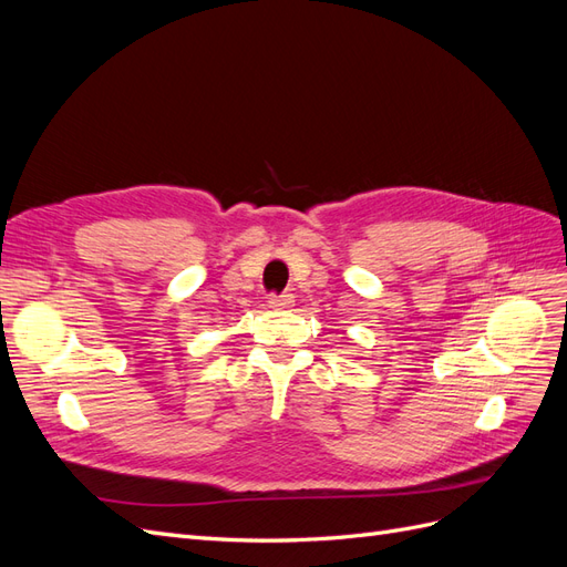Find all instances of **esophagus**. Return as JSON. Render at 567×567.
Returning <instances> with one entry per match:
<instances>
[{"mask_svg":"<svg viewBox=\"0 0 567 567\" xmlns=\"http://www.w3.org/2000/svg\"><path fill=\"white\" fill-rule=\"evenodd\" d=\"M269 307L271 310H290L296 302V296L293 293H281V296H269Z\"/></svg>","mask_w":567,"mask_h":567,"instance_id":"34e87169","label":"esophagus"}]
</instances>
